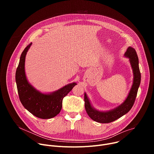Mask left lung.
Wrapping results in <instances>:
<instances>
[{"instance_id": "1", "label": "left lung", "mask_w": 154, "mask_h": 154, "mask_svg": "<svg viewBox=\"0 0 154 154\" xmlns=\"http://www.w3.org/2000/svg\"><path fill=\"white\" fill-rule=\"evenodd\" d=\"M125 56L130 58V62L133 69L134 79L129 94L123 103L113 110L106 112H99L91 106L88 98L86 93H85L84 100L86 112L94 121L100 123L112 122L128 113L134 104L141 82V72L139 68L138 57L135 49L131 47H128L125 53Z\"/></svg>"}]
</instances>
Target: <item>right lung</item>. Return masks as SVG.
I'll return each mask as SVG.
<instances>
[{
	"mask_svg": "<svg viewBox=\"0 0 154 154\" xmlns=\"http://www.w3.org/2000/svg\"><path fill=\"white\" fill-rule=\"evenodd\" d=\"M32 42L22 53L16 72V82L20 101L32 115L41 119H50L57 116L61 111L63 98L76 85L72 83L50 94H44L30 85L26 76L24 64L27 52Z\"/></svg>",
	"mask_w": 154,
	"mask_h": 154,
	"instance_id": "right-lung-1",
	"label": "right lung"
}]
</instances>
